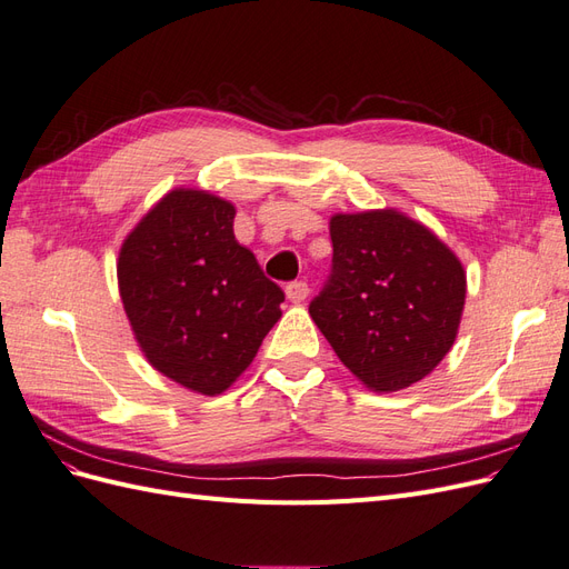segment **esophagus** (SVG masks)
Masks as SVG:
<instances>
[{"mask_svg":"<svg viewBox=\"0 0 569 569\" xmlns=\"http://www.w3.org/2000/svg\"><path fill=\"white\" fill-rule=\"evenodd\" d=\"M284 291H287V299H289V301L301 303V301H306L308 291H311V289H308V284H306L303 280H297V282H289Z\"/></svg>","mask_w":569,"mask_h":569,"instance_id":"esophagus-1","label":"esophagus"}]
</instances>
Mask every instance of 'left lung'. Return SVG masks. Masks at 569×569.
Segmentation results:
<instances>
[{
  "label": "left lung",
  "instance_id": "1",
  "mask_svg": "<svg viewBox=\"0 0 569 569\" xmlns=\"http://www.w3.org/2000/svg\"><path fill=\"white\" fill-rule=\"evenodd\" d=\"M332 274L311 301L318 330L368 389L416 385L451 351L468 278L460 258L396 209L330 218Z\"/></svg>",
  "mask_w": 569,
  "mask_h": 569
}]
</instances>
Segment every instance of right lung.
Returning <instances> with one entry per match:
<instances>
[{
  "instance_id": "right-lung-1",
  "label": "right lung",
  "mask_w": 569,
  "mask_h": 569,
  "mask_svg": "<svg viewBox=\"0 0 569 569\" xmlns=\"http://www.w3.org/2000/svg\"><path fill=\"white\" fill-rule=\"evenodd\" d=\"M234 213L206 189H170L123 239L116 266L137 347L203 396L232 387L282 318V289L234 239Z\"/></svg>"
}]
</instances>
